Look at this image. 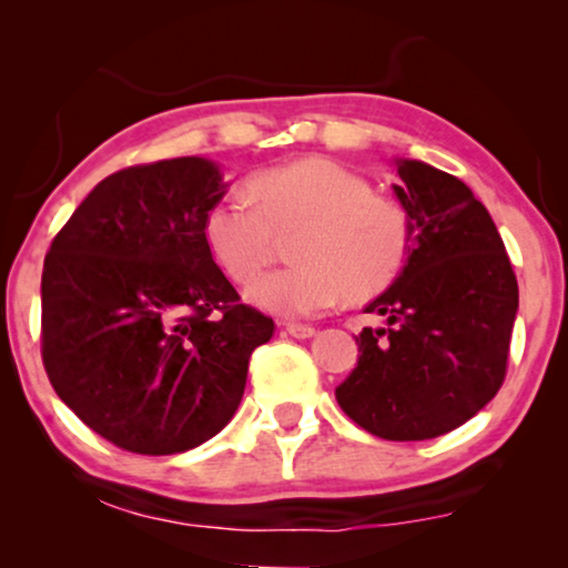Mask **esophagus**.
Segmentation results:
<instances>
[{
    "instance_id": "obj_1",
    "label": "esophagus",
    "mask_w": 568,
    "mask_h": 568,
    "mask_svg": "<svg viewBox=\"0 0 568 568\" xmlns=\"http://www.w3.org/2000/svg\"><path fill=\"white\" fill-rule=\"evenodd\" d=\"M286 333H290V336H294V338H313L315 328H310V325L290 323V325H286Z\"/></svg>"
}]
</instances>
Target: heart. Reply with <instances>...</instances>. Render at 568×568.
Wrapping results in <instances>:
<instances>
[{"label":"heart","mask_w":568,"mask_h":568,"mask_svg":"<svg viewBox=\"0 0 568 568\" xmlns=\"http://www.w3.org/2000/svg\"><path fill=\"white\" fill-rule=\"evenodd\" d=\"M253 196L230 191L209 206L204 240L230 278L245 284L268 266L278 235L302 230L290 268L271 271L251 286V300L268 313L307 317L344 297L364 302L400 276L410 251L406 214L393 201L341 168L313 158L263 170Z\"/></svg>","instance_id":"heart-1"}]
</instances>
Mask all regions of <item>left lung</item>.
<instances>
[{"label": "left lung", "instance_id": "obj_1", "mask_svg": "<svg viewBox=\"0 0 568 568\" xmlns=\"http://www.w3.org/2000/svg\"><path fill=\"white\" fill-rule=\"evenodd\" d=\"M395 165L408 261L367 305L387 323L356 336L359 362L336 400L375 437L418 442L457 429L499 393L519 290L499 230L468 185L418 160Z\"/></svg>", "mask_w": 568, "mask_h": 568}]
</instances>
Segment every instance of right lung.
Segmentation results:
<instances>
[{"instance_id": "right-lung-1", "label": "right lung", "mask_w": 568, "mask_h": 568, "mask_svg": "<svg viewBox=\"0 0 568 568\" xmlns=\"http://www.w3.org/2000/svg\"><path fill=\"white\" fill-rule=\"evenodd\" d=\"M224 189L204 158L119 170L45 253V375L92 432L129 453L175 455L220 434L243 400L253 348L274 336L204 240Z\"/></svg>"}]
</instances>
